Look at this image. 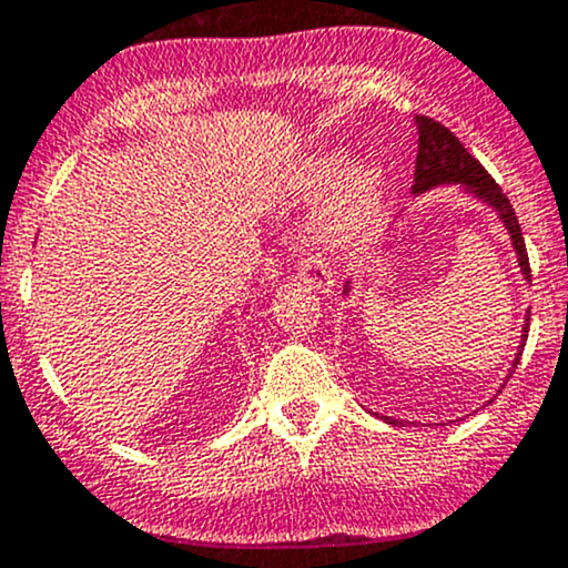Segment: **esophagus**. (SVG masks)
<instances>
[{"label": "esophagus", "mask_w": 568, "mask_h": 568, "mask_svg": "<svg viewBox=\"0 0 568 568\" xmlns=\"http://www.w3.org/2000/svg\"><path fill=\"white\" fill-rule=\"evenodd\" d=\"M300 280H302V283L311 285V288H316V291H329L332 285H335L329 266H326V263L321 261V257H316V255L302 257Z\"/></svg>", "instance_id": "34e87169"}]
</instances>
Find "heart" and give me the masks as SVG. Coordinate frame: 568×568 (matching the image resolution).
<instances>
[{
	"label": "heart",
	"instance_id": "heart-1",
	"mask_svg": "<svg viewBox=\"0 0 568 568\" xmlns=\"http://www.w3.org/2000/svg\"><path fill=\"white\" fill-rule=\"evenodd\" d=\"M341 148L321 151L296 168L294 183L302 194H321L332 189L316 220V236L332 250H346L363 242L385 209L387 175L376 162L354 164Z\"/></svg>",
	"mask_w": 568,
	"mask_h": 568
}]
</instances>
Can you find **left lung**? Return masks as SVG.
Listing matches in <instances>:
<instances>
[{"label": "left lung", "mask_w": 568, "mask_h": 568, "mask_svg": "<svg viewBox=\"0 0 568 568\" xmlns=\"http://www.w3.org/2000/svg\"><path fill=\"white\" fill-rule=\"evenodd\" d=\"M415 123H417V164H415V186H412V192L423 194L434 186H443V183H462L467 192H473L475 197H480L486 205H491V209L497 211L503 227H506L508 236H511L519 268H523L525 280H530V263H528V250H525L523 227H519L517 214H514L511 203H508V197L503 194V189L495 183V178L480 168L478 159L469 156L467 148H464L462 142L456 140L454 131L445 129L443 123L426 118V114H417ZM343 294H348V283L346 288H343ZM528 324H530V313L528 318H525L523 343H519V352L511 363L514 368H517L519 357H523L525 341H528ZM508 379H511V374H508ZM385 420L395 423L393 417H385Z\"/></svg>", "instance_id": "8db88e82"}]
</instances>
